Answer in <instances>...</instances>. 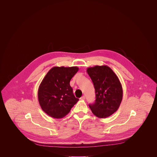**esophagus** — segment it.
Returning <instances> with one entry per match:
<instances>
[{
    "label": "esophagus",
    "instance_id": "1",
    "mask_svg": "<svg viewBox=\"0 0 157 157\" xmlns=\"http://www.w3.org/2000/svg\"><path fill=\"white\" fill-rule=\"evenodd\" d=\"M81 100H85V96H82V97L80 98Z\"/></svg>",
    "mask_w": 157,
    "mask_h": 157
}]
</instances>
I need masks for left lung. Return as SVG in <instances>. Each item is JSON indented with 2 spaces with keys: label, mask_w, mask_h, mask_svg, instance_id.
<instances>
[{
  "label": "left lung",
  "mask_w": 157,
  "mask_h": 157,
  "mask_svg": "<svg viewBox=\"0 0 157 157\" xmlns=\"http://www.w3.org/2000/svg\"><path fill=\"white\" fill-rule=\"evenodd\" d=\"M86 71L94 83L96 95L94 104L89 105L90 109L96 117L106 118L120 107L123 96L121 83L106 65L88 67Z\"/></svg>",
  "instance_id": "left-lung-1"
}]
</instances>
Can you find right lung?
<instances>
[{
  "label": "right lung",
  "instance_id": "obj_1",
  "mask_svg": "<svg viewBox=\"0 0 157 157\" xmlns=\"http://www.w3.org/2000/svg\"><path fill=\"white\" fill-rule=\"evenodd\" d=\"M76 67H55L47 73L38 89L42 109L54 118H62L79 101L75 98L70 81L78 71Z\"/></svg>",
  "mask_w": 157,
  "mask_h": 157
}]
</instances>
